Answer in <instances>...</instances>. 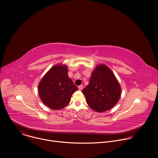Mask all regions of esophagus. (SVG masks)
<instances>
[{
    "instance_id": "obj_1",
    "label": "esophagus",
    "mask_w": 158,
    "mask_h": 158,
    "mask_svg": "<svg viewBox=\"0 0 158 158\" xmlns=\"http://www.w3.org/2000/svg\"><path fill=\"white\" fill-rule=\"evenodd\" d=\"M78 88H79V90H80V91H82V90L83 89V85H79V86H78Z\"/></svg>"
}]
</instances>
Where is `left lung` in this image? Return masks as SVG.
<instances>
[{"mask_svg": "<svg viewBox=\"0 0 158 158\" xmlns=\"http://www.w3.org/2000/svg\"><path fill=\"white\" fill-rule=\"evenodd\" d=\"M82 93L89 106L101 112L117 104L121 95V89L114 73L107 65L102 64L96 67Z\"/></svg>", "mask_w": 158, "mask_h": 158, "instance_id": "left-lung-1", "label": "left lung"}]
</instances>
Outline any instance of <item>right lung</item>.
I'll use <instances>...</instances> for the list:
<instances>
[{"mask_svg": "<svg viewBox=\"0 0 158 158\" xmlns=\"http://www.w3.org/2000/svg\"><path fill=\"white\" fill-rule=\"evenodd\" d=\"M67 73L65 65H56L39 84L38 92L41 101L53 110H59L68 105L72 94L78 90Z\"/></svg>", "mask_w": 158, "mask_h": 158, "instance_id": "add662e5", "label": "right lung"}]
</instances>
